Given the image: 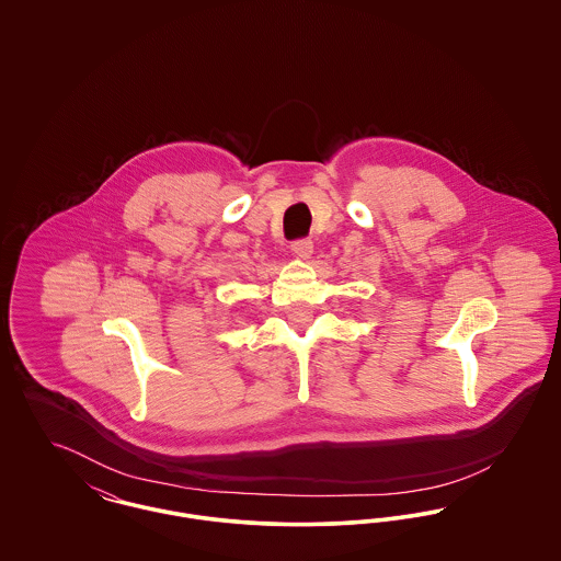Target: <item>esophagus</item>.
Wrapping results in <instances>:
<instances>
[{
	"label": "esophagus",
	"mask_w": 561,
	"mask_h": 561,
	"mask_svg": "<svg viewBox=\"0 0 561 561\" xmlns=\"http://www.w3.org/2000/svg\"><path fill=\"white\" fill-rule=\"evenodd\" d=\"M293 252L294 254H298V256H302V259H309V256H311V252H313V241L309 240V238L294 240Z\"/></svg>",
	"instance_id": "34e87169"
}]
</instances>
